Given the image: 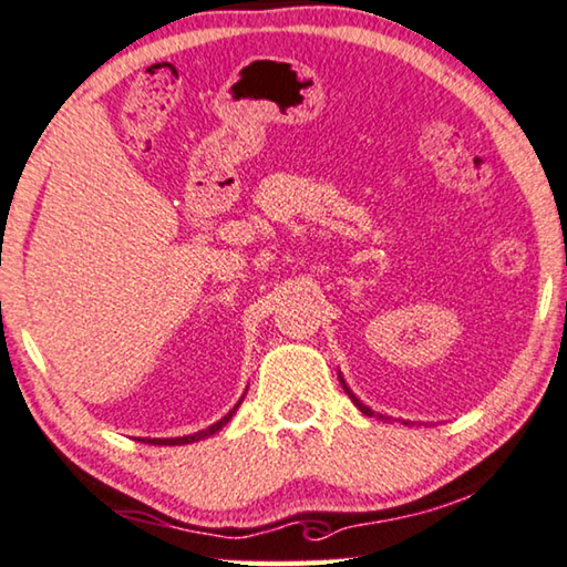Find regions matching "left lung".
<instances>
[{
	"instance_id": "obj_1",
	"label": "left lung",
	"mask_w": 567,
	"mask_h": 567,
	"mask_svg": "<svg viewBox=\"0 0 567 567\" xmlns=\"http://www.w3.org/2000/svg\"><path fill=\"white\" fill-rule=\"evenodd\" d=\"M341 384H343V390H346V394H349V396H351V402H353V404H357V408H359L361 412H364V415H374V412H371V410L367 408V404H364V402H359V396H357V394H353V392L349 390V386H346V382H343V379H341ZM379 417H382V415H379ZM404 425H410V422H404Z\"/></svg>"
}]
</instances>
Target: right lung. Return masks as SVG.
Segmentation results:
<instances>
[{"instance_id": "right-lung-1", "label": "right lung", "mask_w": 567, "mask_h": 567, "mask_svg": "<svg viewBox=\"0 0 567 567\" xmlns=\"http://www.w3.org/2000/svg\"><path fill=\"white\" fill-rule=\"evenodd\" d=\"M239 404H241V400L236 402V408L229 412V415L218 420L216 425H210V427H206V430H198L196 435H183V437H142V443H152V445H185V443H196V441H203V437H208V435L218 433V430H221V427L226 425V422H229V420L234 417V412L239 410Z\"/></svg>"}]
</instances>
